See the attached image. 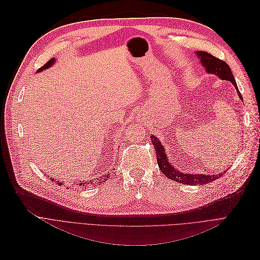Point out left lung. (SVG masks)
Returning a JSON list of instances; mask_svg holds the SVG:
<instances>
[{
  "label": "left lung",
  "instance_id": "left-lung-1",
  "mask_svg": "<svg viewBox=\"0 0 260 260\" xmlns=\"http://www.w3.org/2000/svg\"><path fill=\"white\" fill-rule=\"evenodd\" d=\"M196 55L200 57L202 65L205 67L206 72L208 74H212L218 76L221 80H228L232 82V84L234 85V88L237 89L238 94L241 100L242 95L238 89L237 82L234 80L233 74L231 72V68L229 67V65L226 64L225 61L219 59L215 56H212L211 54L207 53V52H203V51H198L196 52ZM153 145L155 147V152H156V157H157V164H158V167L160 168L161 172L167 176L169 179L176 181V182L182 183V184H190V185H195V184H205L208 182H212V181L216 180L217 178L221 177L222 175H199V174H183V172L178 171L172 164L169 161V159L167 158V155L165 153V147L161 145L160 141L157 139L155 136H151ZM224 172V171H223Z\"/></svg>",
  "mask_w": 260,
  "mask_h": 260
}]
</instances>
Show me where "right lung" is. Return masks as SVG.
I'll return each instance as SVG.
<instances>
[{"instance_id":"1","label":"right lung","mask_w":260,"mask_h":260,"mask_svg":"<svg viewBox=\"0 0 260 260\" xmlns=\"http://www.w3.org/2000/svg\"><path fill=\"white\" fill-rule=\"evenodd\" d=\"M54 62H55V58H51L48 62H46V64L45 65H43L41 68H39L38 70H37V73H40V72H42V70H44V69H48V68H50L52 65H54ZM92 182H93V181H92ZM62 182H60V184H61ZM91 182H89V180H85V181H83V182L82 183H80L79 185H86V184H90ZM100 183V182H99ZM62 184H64V183H62ZM94 185V184H93Z\"/></svg>"}]
</instances>
